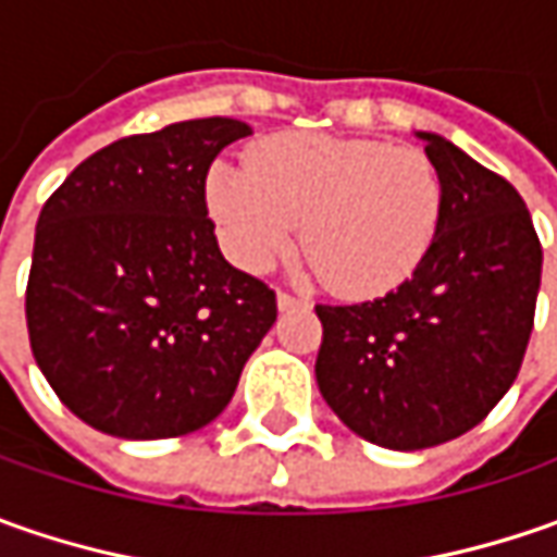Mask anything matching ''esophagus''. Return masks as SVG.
Instances as JSON below:
<instances>
[{"mask_svg":"<svg viewBox=\"0 0 557 557\" xmlns=\"http://www.w3.org/2000/svg\"><path fill=\"white\" fill-rule=\"evenodd\" d=\"M275 304H278V310H294V307H310V300H307V297H297V294H288V290H278Z\"/></svg>","mask_w":557,"mask_h":557,"instance_id":"obj_1","label":"esophagus"}]
</instances>
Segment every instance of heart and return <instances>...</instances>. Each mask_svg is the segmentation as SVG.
<instances>
[{"label":"heart","instance_id":"b5f03b06","mask_svg":"<svg viewBox=\"0 0 557 557\" xmlns=\"http://www.w3.org/2000/svg\"><path fill=\"white\" fill-rule=\"evenodd\" d=\"M203 195L232 263L263 272L300 228L310 267L344 297L403 285L443 220V183L424 151L322 133L275 136L250 163H213Z\"/></svg>","mask_w":557,"mask_h":557}]
</instances>
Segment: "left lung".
<instances>
[{
    "instance_id": "1",
    "label": "left lung",
    "mask_w": 557,
    "mask_h": 557,
    "mask_svg": "<svg viewBox=\"0 0 557 557\" xmlns=\"http://www.w3.org/2000/svg\"><path fill=\"white\" fill-rule=\"evenodd\" d=\"M443 183L424 263L384 297L315 307V381L354 434L428 449L493 412L524 362L543 247L515 185L437 133H416Z\"/></svg>"
}]
</instances>
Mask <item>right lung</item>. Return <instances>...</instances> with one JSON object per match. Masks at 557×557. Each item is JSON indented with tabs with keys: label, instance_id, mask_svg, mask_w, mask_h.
<instances>
[{
	"label": "right lung",
	"instance_id": "obj_1",
	"mask_svg": "<svg viewBox=\"0 0 557 557\" xmlns=\"http://www.w3.org/2000/svg\"><path fill=\"white\" fill-rule=\"evenodd\" d=\"M232 117L111 141L46 201L27 282L36 366L101 434H191L228 406L275 322V290L220 253L203 183Z\"/></svg>",
	"mask_w": 557,
	"mask_h": 557
}]
</instances>
